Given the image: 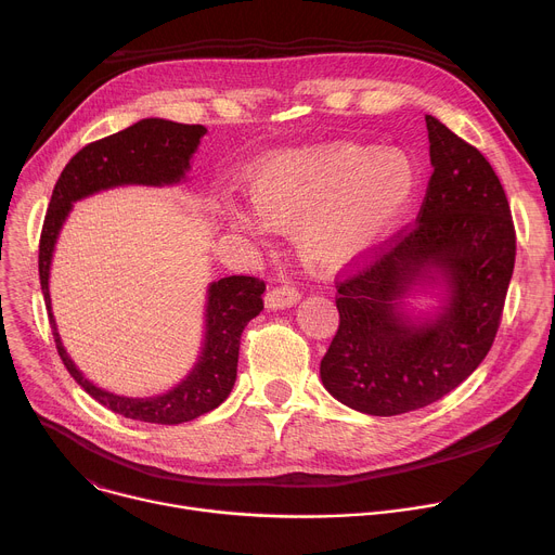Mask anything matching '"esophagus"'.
<instances>
[{
	"label": "esophagus",
	"instance_id": "34e87169",
	"mask_svg": "<svg viewBox=\"0 0 555 555\" xmlns=\"http://www.w3.org/2000/svg\"><path fill=\"white\" fill-rule=\"evenodd\" d=\"M300 298V292L289 285V283H283V285H276L272 287L268 294H266V305L270 309H283V307H289V305H296Z\"/></svg>",
	"mask_w": 555,
	"mask_h": 555
}]
</instances>
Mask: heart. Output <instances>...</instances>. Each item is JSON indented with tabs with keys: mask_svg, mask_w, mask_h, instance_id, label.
Here are the masks:
<instances>
[{
	"mask_svg": "<svg viewBox=\"0 0 555 555\" xmlns=\"http://www.w3.org/2000/svg\"><path fill=\"white\" fill-rule=\"evenodd\" d=\"M415 163L398 149L332 144L281 153L266 160L250 184L257 215L274 228H296L300 257L315 268H343L366 253L417 193ZM232 223L253 228L234 206Z\"/></svg>",
	"mask_w": 555,
	"mask_h": 555,
	"instance_id": "1",
	"label": "heart"
}]
</instances>
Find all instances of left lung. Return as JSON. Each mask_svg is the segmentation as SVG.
Returning <instances> with one entry per match:
<instances>
[{
	"instance_id": "1",
	"label": "left lung",
	"mask_w": 555,
	"mask_h": 555,
	"mask_svg": "<svg viewBox=\"0 0 555 555\" xmlns=\"http://www.w3.org/2000/svg\"><path fill=\"white\" fill-rule=\"evenodd\" d=\"M426 127L435 171L420 215L336 274L340 325L321 360L334 398L377 417L441 400L483 362L516 261L509 202L486 155L433 116ZM430 271L444 276L449 302L415 326L399 298Z\"/></svg>"
}]
</instances>
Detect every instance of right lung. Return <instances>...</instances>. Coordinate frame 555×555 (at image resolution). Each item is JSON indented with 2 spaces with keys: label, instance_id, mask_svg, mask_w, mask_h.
<instances>
[{
  "label": "right lung",
  "instance_id": "obj_1",
  "mask_svg": "<svg viewBox=\"0 0 555 555\" xmlns=\"http://www.w3.org/2000/svg\"><path fill=\"white\" fill-rule=\"evenodd\" d=\"M204 133L206 127L202 125L144 118L114 135L86 144L65 165L61 178L56 180L41 228L39 281L54 345L65 369L76 379V384H81V388H86V392H90L99 404L122 417L146 424L171 426L191 422L217 409L228 398L236 379L242 334L263 309L261 296L266 292V283L257 276L244 274L225 276L212 283L206 305V340L197 366L180 386L167 395L133 400L94 386L67 358L50 309V261L59 230L72 208V202L120 184L160 186L180 182Z\"/></svg>",
  "mask_w": 555,
  "mask_h": 555
}]
</instances>
